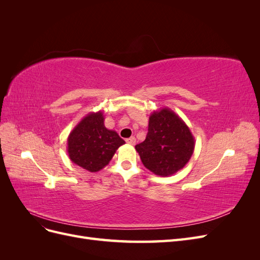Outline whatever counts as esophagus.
I'll list each match as a JSON object with an SVG mask.
<instances>
[{"instance_id":"obj_1","label":"esophagus","mask_w":260,"mask_h":260,"mask_svg":"<svg viewBox=\"0 0 260 260\" xmlns=\"http://www.w3.org/2000/svg\"><path fill=\"white\" fill-rule=\"evenodd\" d=\"M125 142H127V143H128V144H130V145H135V144H136V142H137V140H136V138H135V137H131V138H129V139L125 140Z\"/></svg>"}]
</instances>
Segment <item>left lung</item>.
I'll return each instance as SVG.
<instances>
[{"instance_id":"left-lung-1","label":"left lung","mask_w":260,"mask_h":260,"mask_svg":"<svg viewBox=\"0 0 260 260\" xmlns=\"http://www.w3.org/2000/svg\"><path fill=\"white\" fill-rule=\"evenodd\" d=\"M195 139L187 124L168 107L154 111L148 120V132L136 145L145 168L160 177H169L190 160Z\"/></svg>"}]
</instances>
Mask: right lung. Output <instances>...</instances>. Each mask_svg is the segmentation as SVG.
<instances>
[{
  "mask_svg": "<svg viewBox=\"0 0 260 260\" xmlns=\"http://www.w3.org/2000/svg\"><path fill=\"white\" fill-rule=\"evenodd\" d=\"M103 112L89 113L69 133L67 152L70 160L90 172L107 166L116 151L125 142L104 124Z\"/></svg>",
  "mask_w": 260,
  "mask_h": 260,
  "instance_id": "obj_1",
  "label": "right lung"
}]
</instances>
